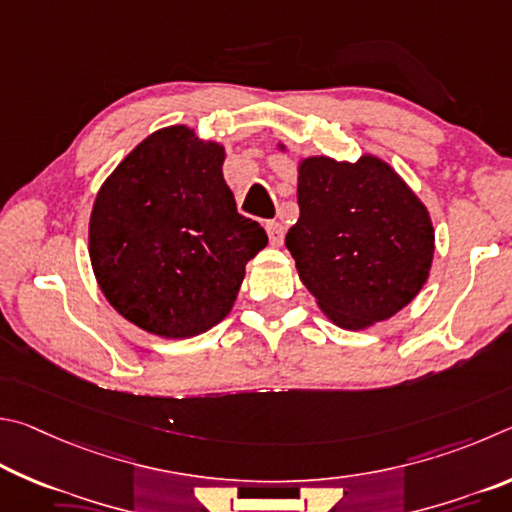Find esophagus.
Here are the masks:
<instances>
[{
	"mask_svg": "<svg viewBox=\"0 0 512 512\" xmlns=\"http://www.w3.org/2000/svg\"><path fill=\"white\" fill-rule=\"evenodd\" d=\"M265 229H267V236H270V242L274 247H279V245H283V224L281 222H267L265 224Z\"/></svg>",
	"mask_w": 512,
	"mask_h": 512,
	"instance_id": "34e87169",
	"label": "esophagus"
}]
</instances>
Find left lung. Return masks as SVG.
Returning a JSON list of instances; mask_svg holds the SVG:
<instances>
[{"mask_svg":"<svg viewBox=\"0 0 512 512\" xmlns=\"http://www.w3.org/2000/svg\"><path fill=\"white\" fill-rule=\"evenodd\" d=\"M297 200L301 215L285 245L335 326L387 321L423 290L434 258L432 218L387 161L301 159Z\"/></svg>","mask_w":512,"mask_h":512,"instance_id":"1","label":"left lung"}]
</instances>
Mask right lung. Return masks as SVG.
<instances>
[{
  "label": "right lung",
  "instance_id": "add662e5",
  "mask_svg": "<svg viewBox=\"0 0 512 512\" xmlns=\"http://www.w3.org/2000/svg\"><path fill=\"white\" fill-rule=\"evenodd\" d=\"M224 148L170 125L143 139L98 191L89 258L110 306L168 339L195 337L229 315L245 265L267 245L236 211Z\"/></svg>",
  "mask_w": 512,
  "mask_h": 512
}]
</instances>
